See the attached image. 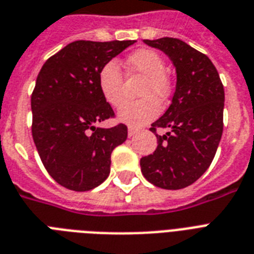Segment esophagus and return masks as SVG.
<instances>
[{
	"label": "esophagus",
	"instance_id": "34e87169",
	"mask_svg": "<svg viewBox=\"0 0 254 254\" xmlns=\"http://www.w3.org/2000/svg\"><path fill=\"white\" fill-rule=\"evenodd\" d=\"M134 134H137V129L133 127H127V135H129V137H133Z\"/></svg>",
	"mask_w": 254,
	"mask_h": 254
}]
</instances>
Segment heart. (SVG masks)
<instances>
[{
    "instance_id": "1",
    "label": "heart",
    "mask_w": 254,
    "mask_h": 254,
    "mask_svg": "<svg viewBox=\"0 0 254 254\" xmlns=\"http://www.w3.org/2000/svg\"><path fill=\"white\" fill-rule=\"evenodd\" d=\"M124 67L127 75L143 76L141 96L143 99L124 104L117 113L121 123L130 127H142L154 120L161 112L157 99L166 100L171 93V79L167 73L165 59L151 49H139L127 55ZM100 93L112 107H120L124 101V76L115 62H107L97 72Z\"/></svg>"
}]
</instances>
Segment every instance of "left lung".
<instances>
[{"label": "left lung", "mask_w": 254, "mask_h": 254, "mask_svg": "<svg viewBox=\"0 0 254 254\" xmlns=\"http://www.w3.org/2000/svg\"><path fill=\"white\" fill-rule=\"evenodd\" d=\"M143 42L173 62L177 87L169 109L150 127L153 133L157 127L170 131L155 134L158 146L141 158V171L157 187L185 189L205 173L216 154L223 134L224 87L209 58L181 39Z\"/></svg>", "instance_id": "obj_1"}]
</instances>
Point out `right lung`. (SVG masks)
Returning <instances> with one entry per match:
<instances>
[{
  "mask_svg": "<svg viewBox=\"0 0 254 254\" xmlns=\"http://www.w3.org/2000/svg\"><path fill=\"white\" fill-rule=\"evenodd\" d=\"M134 41H75L46 61L31 95L33 139L49 174L65 189L88 191L111 173V154L127 127H96L115 116L97 72Z\"/></svg>",
  "mask_w": 254,
  "mask_h": 254,
  "instance_id": "obj_1",
  "label": "right lung"
}]
</instances>
